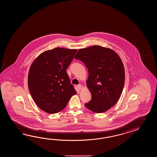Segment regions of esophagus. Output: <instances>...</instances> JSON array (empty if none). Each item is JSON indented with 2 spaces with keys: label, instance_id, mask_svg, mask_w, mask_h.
<instances>
[{
  "label": "esophagus",
  "instance_id": "1",
  "mask_svg": "<svg viewBox=\"0 0 157 157\" xmlns=\"http://www.w3.org/2000/svg\"><path fill=\"white\" fill-rule=\"evenodd\" d=\"M77 88L79 89V90H81V89H82V86H81V84H79V85H78L77 86Z\"/></svg>",
  "mask_w": 157,
  "mask_h": 157
}]
</instances>
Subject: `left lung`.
I'll return each mask as SVG.
<instances>
[{
	"instance_id": "obj_1",
	"label": "left lung",
	"mask_w": 157,
	"mask_h": 157,
	"mask_svg": "<svg viewBox=\"0 0 157 157\" xmlns=\"http://www.w3.org/2000/svg\"><path fill=\"white\" fill-rule=\"evenodd\" d=\"M75 58L82 61L89 72L86 84L91 99L85 106L98 113L109 109L119 99L124 83V64L118 55L109 48L94 45L80 49Z\"/></svg>"
}]
</instances>
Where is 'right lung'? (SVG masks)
<instances>
[{
	"label": "right lung",
	"mask_w": 157,
	"mask_h": 157,
	"mask_svg": "<svg viewBox=\"0 0 157 157\" xmlns=\"http://www.w3.org/2000/svg\"><path fill=\"white\" fill-rule=\"evenodd\" d=\"M77 49L56 48L41 54L30 67L28 87L37 105L48 113H57L76 94L66 70Z\"/></svg>",
	"instance_id": "obj_1"
}]
</instances>
